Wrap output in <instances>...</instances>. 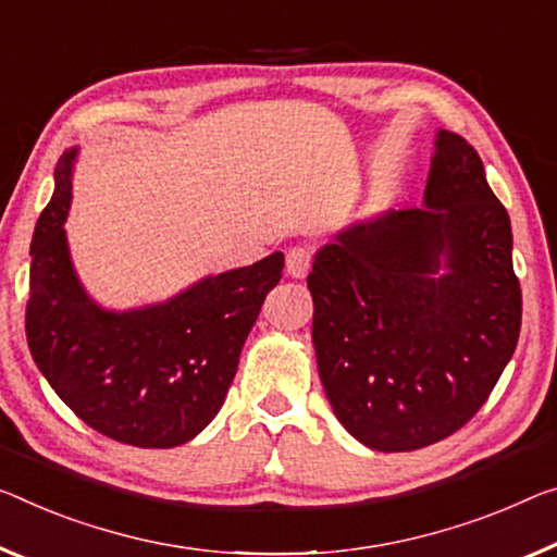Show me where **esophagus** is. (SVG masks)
<instances>
[{"instance_id":"1","label":"esophagus","mask_w":557,"mask_h":557,"mask_svg":"<svg viewBox=\"0 0 557 557\" xmlns=\"http://www.w3.org/2000/svg\"><path fill=\"white\" fill-rule=\"evenodd\" d=\"M311 271V251L306 249H290L286 253V273L290 278H306Z\"/></svg>"}]
</instances>
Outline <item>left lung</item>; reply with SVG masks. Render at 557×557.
<instances>
[{"instance_id":"8db88e82","label":"left lung","mask_w":557,"mask_h":557,"mask_svg":"<svg viewBox=\"0 0 557 557\" xmlns=\"http://www.w3.org/2000/svg\"><path fill=\"white\" fill-rule=\"evenodd\" d=\"M423 209L350 221L313 256V350L366 448H425L491 396L520 333L510 216L463 136L438 129Z\"/></svg>"}]
</instances>
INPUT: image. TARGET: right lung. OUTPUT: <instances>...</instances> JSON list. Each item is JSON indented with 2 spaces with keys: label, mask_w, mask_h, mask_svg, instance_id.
<instances>
[{
  "label": "right lung",
  "mask_w": 557,
  "mask_h": 557,
  "mask_svg": "<svg viewBox=\"0 0 557 557\" xmlns=\"http://www.w3.org/2000/svg\"><path fill=\"white\" fill-rule=\"evenodd\" d=\"M79 147L62 153L32 236L27 344L57 396L94 431L136 448L196 438L224 406L244 341L284 253L209 273L157 304L107 308L84 288L66 216Z\"/></svg>",
  "instance_id": "1"
}]
</instances>
